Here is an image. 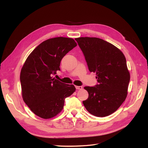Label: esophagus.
<instances>
[{
    "mask_svg": "<svg viewBox=\"0 0 148 148\" xmlns=\"http://www.w3.org/2000/svg\"><path fill=\"white\" fill-rule=\"evenodd\" d=\"M75 88H76V89H83V86H76Z\"/></svg>",
    "mask_w": 148,
    "mask_h": 148,
    "instance_id": "obj_1",
    "label": "esophagus"
}]
</instances>
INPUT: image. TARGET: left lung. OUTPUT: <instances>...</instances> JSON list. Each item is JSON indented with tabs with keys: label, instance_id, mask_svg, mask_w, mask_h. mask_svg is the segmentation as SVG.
<instances>
[{
	"label": "left lung",
	"instance_id": "1",
	"mask_svg": "<svg viewBox=\"0 0 148 148\" xmlns=\"http://www.w3.org/2000/svg\"><path fill=\"white\" fill-rule=\"evenodd\" d=\"M83 51L89 70L96 73L99 83L95 86H85L88 99L85 108L96 117H106L117 110L127 96L130 75L126 59L119 49L97 38L75 39Z\"/></svg>",
	"mask_w": 148,
	"mask_h": 148
}]
</instances>
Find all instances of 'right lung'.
<instances>
[{
    "label": "right lung",
    "instance_id": "right-lung-1",
    "mask_svg": "<svg viewBox=\"0 0 148 148\" xmlns=\"http://www.w3.org/2000/svg\"><path fill=\"white\" fill-rule=\"evenodd\" d=\"M77 46L72 38L57 37L43 41L28 56L20 72L21 95L30 110L38 117H56L64 108L66 97L76 88L52 78L60 70V61Z\"/></svg>",
    "mask_w": 148,
    "mask_h": 148
}]
</instances>
